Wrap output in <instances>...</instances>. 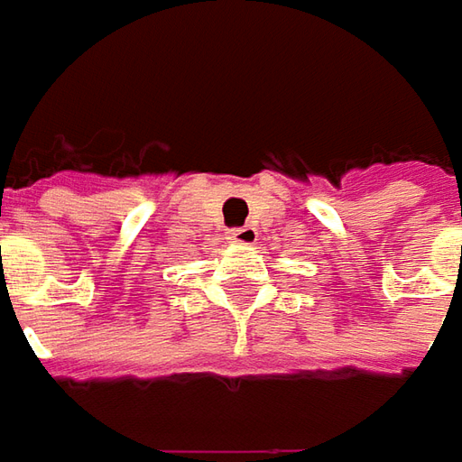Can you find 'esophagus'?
<instances>
[{
  "label": "esophagus",
  "instance_id": "1",
  "mask_svg": "<svg viewBox=\"0 0 462 462\" xmlns=\"http://www.w3.org/2000/svg\"><path fill=\"white\" fill-rule=\"evenodd\" d=\"M228 238H231V241H236V244L249 246V244H256L259 234H256V228H254V226H238V228H231V231H228Z\"/></svg>",
  "mask_w": 462,
  "mask_h": 462
}]
</instances>
